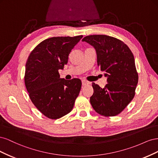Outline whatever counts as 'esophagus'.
Segmentation results:
<instances>
[{
  "label": "esophagus",
  "instance_id": "1",
  "mask_svg": "<svg viewBox=\"0 0 158 158\" xmlns=\"http://www.w3.org/2000/svg\"><path fill=\"white\" fill-rule=\"evenodd\" d=\"M82 85H89L90 83L89 82H88V81H85V80H82Z\"/></svg>",
  "mask_w": 158,
  "mask_h": 158
}]
</instances>
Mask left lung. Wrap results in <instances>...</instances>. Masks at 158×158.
<instances>
[{"mask_svg": "<svg viewBox=\"0 0 158 158\" xmlns=\"http://www.w3.org/2000/svg\"><path fill=\"white\" fill-rule=\"evenodd\" d=\"M82 41L88 43L96 50L98 64L107 77L108 84L103 88L92 83L91 105L101 115L116 116L135 95L138 74L135 57L125 43L115 37L92 35L85 37Z\"/></svg>", "mask_w": 158, "mask_h": 158, "instance_id": "obj_1", "label": "left lung"}]
</instances>
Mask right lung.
<instances>
[{"label": "right lung", "instance_id": "1", "mask_svg": "<svg viewBox=\"0 0 158 158\" xmlns=\"http://www.w3.org/2000/svg\"><path fill=\"white\" fill-rule=\"evenodd\" d=\"M83 35L53 37L41 41L28 56L24 82L31 102L46 117L57 119L74 107L82 87L78 78H60L71 50Z\"/></svg>", "mask_w": 158, "mask_h": 158}]
</instances>
